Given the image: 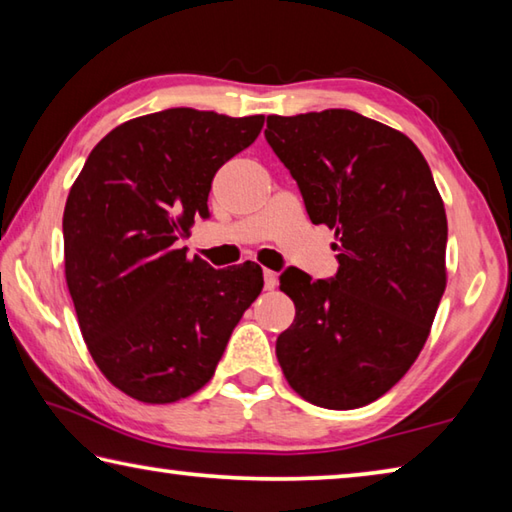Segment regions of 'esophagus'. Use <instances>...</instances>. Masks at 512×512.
I'll use <instances>...</instances> for the list:
<instances>
[{"instance_id":"1","label":"esophagus","mask_w":512,"mask_h":512,"mask_svg":"<svg viewBox=\"0 0 512 512\" xmlns=\"http://www.w3.org/2000/svg\"><path fill=\"white\" fill-rule=\"evenodd\" d=\"M277 287V273L271 271V268H264V289L273 291Z\"/></svg>"}]
</instances>
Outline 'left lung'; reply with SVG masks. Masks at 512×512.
<instances>
[{
    "label": "left lung",
    "instance_id": "1",
    "mask_svg": "<svg viewBox=\"0 0 512 512\" xmlns=\"http://www.w3.org/2000/svg\"><path fill=\"white\" fill-rule=\"evenodd\" d=\"M311 223L334 230L339 273L287 271L296 305L275 354L289 386L323 409H359L400 381L429 339L445 293L447 216L409 137L352 110L266 119Z\"/></svg>",
    "mask_w": 512,
    "mask_h": 512
}]
</instances>
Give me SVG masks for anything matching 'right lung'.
I'll list each match as a JSON object with an SVG mask.
<instances>
[{
  "mask_svg": "<svg viewBox=\"0 0 512 512\" xmlns=\"http://www.w3.org/2000/svg\"><path fill=\"white\" fill-rule=\"evenodd\" d=\"M262 115L169 108L112 128L69 189L65 280L94 363L133 400L169 404L212 379L262 268L216 271L178 241L210 216L214 173L255 142Z\"/></svg>",
  "mask_w": 512,
  "mask_h": 512,
  "instance_id": "add662e5",
  "label": "right lung"
}]
</instances>
